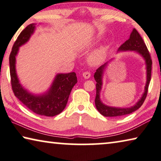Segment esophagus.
Here are the masks:
<instances>
[{
    "instance_id": "1",
    "label": "esophagus",
    "mask_w": 161,
    "mask_h": 161,
    "mask_svg": "<svg viewBox=\"0 0 161 161\" xmlns=\"http://www.w3.org/2000/svg\"><path fill=\"white\" fill-rule=\"evenodd\" d=\"M90 76H91V74L90 71H85V72L83 73V76L85 79H89L90 77Z\"/></svg>"
}]
</instances>
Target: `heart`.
Listing matches in <instances>:
<instances>
[{
  "mask_svg": "<svg viewBox=\"0 0 161 161\" xmlns=\"http://www.w3.org/2000/svg\"><path fill=\"white\" fill-rule=\"evenodd\" d=\"M105 54H106V50L105 47H100L90 55V61L92 64H99L105 58Z\"/></svg>",
  "mask_w": 161,
  "mask_h": 161,
  "instance_id": "1",
  "label": "heart"
}]
</instances>
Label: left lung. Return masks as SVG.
Masks as SVG:
<instances>
[{
    "label": "left lung",
    "instance_id": "8db88e82",
    "mask_svg": "<svg viewBox=\"0 0 161 161\" xmlns=\"http://www.w3.org/2000/svg\"><path fill=\"white\" fill-rule=\"evenodd\" d=\"M119 50H134V51H136L140 55H142L145 60L146 65H147V82H146L145 92L142 95V97L134 106L129 108H120L107 106V105L102 103V102L100 100V92L102 87V76L105 67L107 66V63H105L104 65L100 66L96 70V72L94 74V78L96 82H97V84H96V96L95 103L97 111L103 116L106 117H117L124 116V115L131 114V113L140 108L146 99V97H147L148 87H149V84L151 80V71H152L153 63L152 59H151L150 52L147 50L145 42H144L142 37L139 34L136 29H134L132 32L131 33L129 39L127 40L125 42L123 43L120 46Z\"/></svg>",
    "mask_w": 161,
    "mask_h": 161
}]
</instances>
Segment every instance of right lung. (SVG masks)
<instances>
[{
    "instance_id": "1",
    "label": "right lung",
    "mask_w": 161,
    "mask_h": 161,
    "mask_svg": "<svg viewBox=\"0 0 161 161\" xmlns=\"http://www.w3.org/2000/svg\"><path fill=\"white\" fill-rule=\"evenodd\" d=\"M35 29V24L28 25L19 34L12 47L9 56L11 88L14 95L30 111L41 116H55L65 108L77 77L74 72L57 74L48 92L42 95H32L22 87L16 73L15 57L19 47L28 41Z\"/></svg>"
}]
</instances>
